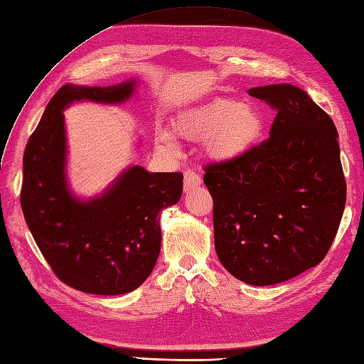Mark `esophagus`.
<instances>
[{"label": "esophagus", "instance_id": "obj_1", "mask_svg": "<svg viewBox=\"0 0 364 364\" xmlns=\"http://www.w3.org/2000/svg\"><path fill=\"white\" fill-rule=\"evenodd\" d=\"M202 183L200 176L198 173H194L193 170H186L185 171V178H183V190L185 193H190L194 188H198V186Z\"/></svg>", "mask_w": 364, "mask_h": 364}]
</instances>
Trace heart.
<instances>
[{
	"mask_svg": "<svg viewBox=\"0 0 364 364\" xmlns=\"http://www.w3.org/2000/svg\"><path fill=\"white\" fill-rule=\"evenodd\" d=\"M179 134L190 141H205L211 159L228 162L237 159L257 142L264 132V117L259 109L234 100H219L185 114L176 122ZM156 139L166 149H174L168 130L159 129Z\"/></svg>",
	"mask_w": 364,
	"mask_h": 364,
	"instance_id": "heart-1",
	"label": "heart"
}]
</instances>
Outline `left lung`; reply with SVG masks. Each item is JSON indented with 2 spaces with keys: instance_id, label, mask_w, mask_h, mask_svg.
I'll use <instances>...</instances> for the list:
<instances>
[{
  "instance_id": "left-lung-1",
  "label": "left lung",
  "mask_w": 364,
  "mask_h": 364,
  "mask_svg": "<svg viewBox=\"0 0 364 364\" xmlns=\"http://www.w3.org/2000/svg\"><path fill=\"white\" fill-rule=\"evenodd\" d=\"M277 116L269 137L228 162L205 166L214 247L230 274L268 287L328 254L346 203L338 133L326 112L291 84L250 88Z\"/></svg>"
}]
</instances>
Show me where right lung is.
<instances>
[{
  "label": "right lung",
  "instance_id": "add662e5",
  "mask_svg": "<svg viewBox=\"0 0 364 364\" xmlns=\"http://www.w3.org/2000/svg\"><path fill=\"white\" fill-rule=\"evenodd\" d=\"M134 82L112 87L63 85L48 102L23 159L21 208L39 251L67 287L119 296L150 276L161 252L159 214L178 203L182 173L125 170L100 198L80 200L65 181L63 110L73 101L117 104Z\"/></svg>",
  "mask_w": 364,
  "mask_h": 364
}]
</instances>
